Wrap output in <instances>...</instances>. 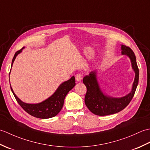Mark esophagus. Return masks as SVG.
<instances>
[{
  "label": "esophagus",
  "mask_w": 150,
  "mask_h": 150,
  "mask_svg": "<svg viewBox=\"0 0 150 150\" xmlns=\"http://www.w3.org/2000/svg\"><path fill=\"white\" fill-rule=\"evenodd\" d=\"M82 79V76L80 74V73H78L75 75V80L77 81H81Z\"/></svg>",
  "instance_id": "obj_1"
}]
</instances>
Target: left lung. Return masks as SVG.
Returning a JSON list of instances; mask_svg holds the SVG:
<instances>
[{
    "label": "left lung",
    "instance_id": "left-lung-1",
    "mask_svg": "<svg viewBox=\"0 0 150 150\" xmlns=\"http://www.w3.org/2000/svg\"><path fill=\"white\" fill-rule=\"evenodd\" d=\"M122 55L128 56L131 60L132 67L135 71V79L132 91L128 95L122 97H112L105 95L98 84L96 70L92 71L83 79V83L87 88L84 102L91 112L99 116H104L117 113L124 110L130 103L134 96L139 82V71L137 64L135 53L130 47L121 45Z\"/></svg>",
    "mask_w": 150,
    "mask_h": 150
}]
</instances>
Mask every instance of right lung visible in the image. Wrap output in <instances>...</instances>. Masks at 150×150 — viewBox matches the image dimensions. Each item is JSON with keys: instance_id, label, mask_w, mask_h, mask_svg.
Segmentation results:
<instances>
[{"instance_id": "right-lung-1", "label": "right lung", "mask_w": 150, "mask_h": 150, "mask_svg": "<svg viewBox=\"0 0 150 150\" xmlns=\"http://www.w3.org/2000/svg\"><path fill=\"white\" fill-rule=\"evenodd\" d=\"M24 48V47L15 53L12 60L11 67L16 57L22 52V50ZM75 86V79L74 76H73L69 80L62 82L52 96L47 98L45 100L37 104H28L22 102L15 95L11 85L10 87L12 93L18 103L28 113L35 117L45 119L55 117L60 112V111L62 108L64 101L66 95L70 90H72Z\"/></svg>"}]
</instances>
